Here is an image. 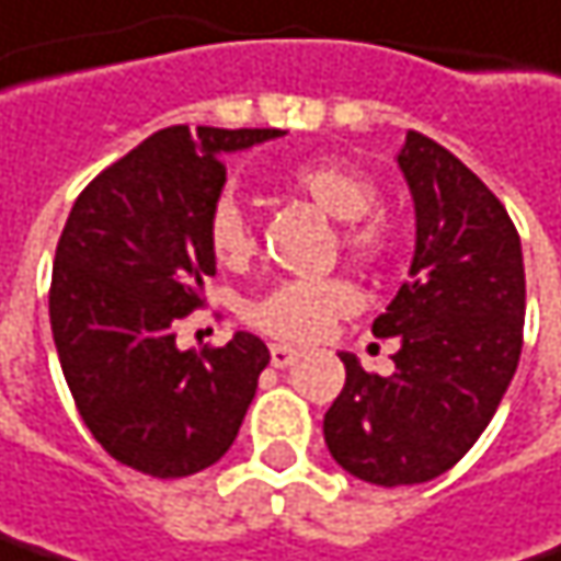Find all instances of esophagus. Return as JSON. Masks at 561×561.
<instances>
[{
  "label": "esophagus",
  "instance_id": "34e87169",
  "mask_svg": "<svg viewBox=\"0 0 561 561\" xmlns=\"http://www.w3.org/2000/svg\"><path fill=\"white\" fill-rule=\"evenodd\" d=\"M298 350H291V346H285V343H273L270 346V359H273V366L276 369H288V366H295L298 363Z\"/></svg>",
  "mask_w": 561,
  "mask_h": 561
}]
</instances>
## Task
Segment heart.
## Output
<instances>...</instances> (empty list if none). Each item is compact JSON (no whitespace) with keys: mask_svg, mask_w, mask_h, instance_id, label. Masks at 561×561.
Wrapping results in <instances>:
<instances>
[{"mask_svg":"<svg viewBox=\"0 0 561 561\" xmlns=\"http://www.w3.org/2000/svg\"><path fill=\"white\" fill-rule=\"evenodd\" d=\"M288 188L311 198L324 215L343 221L340 247L356 263H382L391 250V230L379 215H369L379 202V185L369 173L333 157L298 160L285 173ZM208 247L221 263H247L256 250V233L233 195H221L208 215ZM356 288L343 279L282 282L247 311L250 324L288 343H314L331 331L336 318L356 308Z\"/></svg>","mask_w":561,"mask_h":561,"instance_id":"1","label":"heart"}]
</instances>
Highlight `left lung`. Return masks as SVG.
<instances>
[{
    "mask_svg": "<svg viewBox=\"0 0 561 561\" xmlns=\"http://www.w3.org/2000/svg\"><path fill=\"white\" fill-rule=\"evenodd\" d=\"M417 243L376 336H398L394 373H366L340 353L346 385L324 414L331 456L382 488L453 469L494 417L524 346L527 282L520 237L497 195L427 134L398 153Z\"/></svg>",
    "mask_w": 561,
    "mask_h": 561,
    "instance_id": "8db88e82",
    "label": "left lung"
}]
</instances>
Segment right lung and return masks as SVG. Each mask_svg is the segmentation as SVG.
I'll return each instance as SVG.
<instances>
[{"instance_id": "add662e5", "label": "right lung", "mask_w": 561, "mask_h": 561, "mask_svg": "<svg viewBox=\"0 0 561 561\" xmlns=\"http://www.w3.org/2000/svg\"><path fill=\"white\" fill-rule=\"evenodd\" d=\"M279 128L157 130L82 192L50 276V331L82 424L102 449L153 479H185L230 449L270 350L237 331L179 350L176 321L215 276L208 215L230 150Z\"/></svg>"}]
</instances>
